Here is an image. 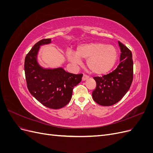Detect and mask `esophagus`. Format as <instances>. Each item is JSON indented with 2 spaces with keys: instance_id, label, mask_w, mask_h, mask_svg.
Listing matches in <instances>:
<instances>
[{
  "instance_id": "34e87169",
  "label": "esophagus",
  "mask_w": 153,
  "mask_h": 153,
  "mask_svg": "<svg viewBox=\"0 0 153 153\" xmlns=\"http://www.w3.org/2000/svg\"><path fill=\"white\" fill-rule=\"evenodd\" d=\"M88 78H89V76H88L87 75H83V77H82V80H83V81H84V80H87Z\"/></svg>"
}]
</instances>
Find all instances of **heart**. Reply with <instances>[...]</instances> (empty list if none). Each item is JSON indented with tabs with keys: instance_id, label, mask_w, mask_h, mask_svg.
<instances>
[{
	"instance_id": "1",
	"label": "heart",
	"mask_w": 153,
	"mask_h": 153,
	"mask_svg": "<svg viewBox=\"0 0 153 153\" xmlns=\"http://www.w3.org/2000/svg\"><path fill=\"white\" fill-rule=\"evenodd\" d=\"M67 57L75 65H79L81 59H87L89 70L92 73L102 75L110 71L115 66L118 53L113 45L96 42L78 46L76 53L68 51Z\"/></svg>"
}]
</instances>
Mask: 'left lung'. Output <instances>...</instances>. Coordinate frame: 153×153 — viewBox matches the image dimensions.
<instances>
[{
    "mask_svg": "<svg viewBox=\"0 0 153 153\" xmlns=\"http://www.w3.org/2000/svg\"><path fill=\"white\" fill-rule=\"evenodd\" d=\"M118 43L121 53L117 68L102 77H94L96 87L92 92V98L102 106H111L117 103L128 91L133 81L132 53L122 43Z\"/></svg>",
    "mask_w": 153,
    "mask_h": 153,
    "instance_id": "1",
    "label": "left lung"
}]
</instances>
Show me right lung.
Segmentation results:
<instances>
[{"label": "right lung", "instance_id": "1", "mask_svg": "<svg viewBox=\"0 0 153 153\" xmlns=\"http://www.w3.org/2000/svg\"><path fill=\"white\" fill-rule=\"evenodd\" d=\"M51 43L43 39L36 43L27 54L24 69L27 88L30 93L48 108L59 109L71 100L73 87L82 80L83 74L66 72L62 68L44 69L37 62L40 46Z\"/></svg>", "mask_w": 153, "mask_h": 153}]
</instances>
